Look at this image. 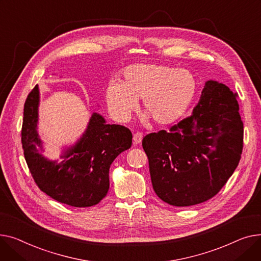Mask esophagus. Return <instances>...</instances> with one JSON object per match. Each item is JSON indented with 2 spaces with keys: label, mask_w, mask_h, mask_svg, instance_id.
Returning <instances> with one entry per match:
<instances>
[{
  "label": "esophagus",
  "mask_w": 261,
  "mask_h": 261,
  "mask_svg": "<svg viewBox=\"0 0 261 261\" xmlns=\"http://www.w3.org/2000/svg\"><path fill=\"white\" fill-rule=\"evenodd\" d=\"M142 138H143V135H142L141 133H136V134H134V137H133L134 143H135V144H140L141 141H142Z\"/></svg>",
  "instance_id": "34e87169"
}]
</instances>
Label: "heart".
<instances>
[{
  "label": "heart",
  "instance_id": "obj_1",
  "mask_svg": "<svg viewBox=\"0 0 261 261\" xmlns=\"http://www.w3.org/2000/svg\"><path fill=\"white\" fill-rule=\"evenodd\" d=\"M198 90L195 75L188 69L162 64H136L122 72L120 82L113 81L105 91L113 116L126 122L142 99L143 110L158 125L178 121L193 103Z\"/></svg>",
  "mask_w": 261,
  "mask_h": 261
}]
</instances>
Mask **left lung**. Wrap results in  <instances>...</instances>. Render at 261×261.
<instances>
[{
  "label": "left lung",
  "mask_w": 261,
  "mask_h": 261,
  "mask_svg": "<svg viewBox=\"0 0 261 261\" xmlns=\"http://www.w3.org/2000/svg\"><path fill=\"white\" fill-rule=\"evenodd\" d=\"M237 97L226 85L206 81L192 116L143 138L152 189L161 200L175 206L202 203L233 175L243 147Z\"/></svg>",
  "instance_id": "left-lung-1"
}]
</instances>
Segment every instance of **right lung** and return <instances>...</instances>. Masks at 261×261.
<instances>
[{
  "label": "right lung",
  "instance_id": "add662e5",
  "mask_svg": "<svg viewBox=\"0 0 261 261\" xmlns=\"http://www.w3.org/2000/svg\"><path fill=\"white\" fill-rule=\"evenodd\" d=\"M39 86L24 104L22 146L24 157L39 189L55 200L74 207L98 204L110 189V167L122 151L132 146V132L122 125L107 124L94 113L80 139L63 150V160L45 158L38 134Z\"/></svg>",
  "mask_w": 261,
  "mask_h": 261
}]
</instances>
